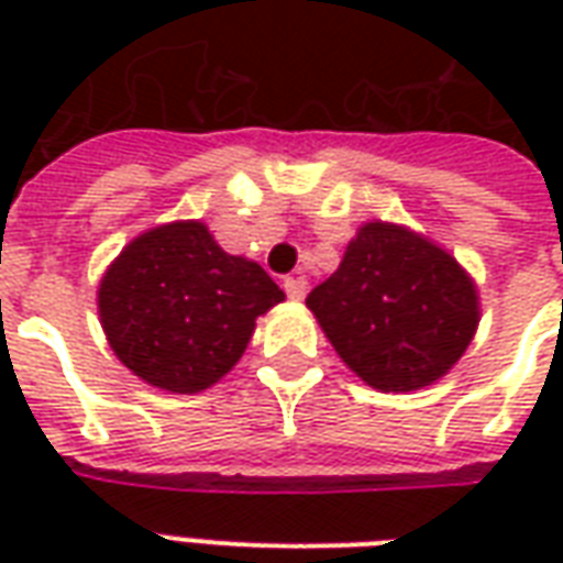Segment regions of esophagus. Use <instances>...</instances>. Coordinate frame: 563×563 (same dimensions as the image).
I'll use <instances>...</instances> for the list:
<instances>
[{
    "label": "esophagus",
    "mask_w": 563,
    "mask_h": 563,
    "mask_svg": "<svg viewBox=\"0 0 563 563\" xmlns=\"http://www.w3.org/2000/svg\"><path fill=\"white\" fill-rule=\"evenodd\" d=\"M283 289H286V295H289L292 301H301L307 295V280L305 277H286V280H283Z\"/></svg>",
    "instance_id": "esophagus-1"
}]
</instances>
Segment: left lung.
I'll use <instances>...</instances> for the list:
<instances>
[{"mask_svg":"<svg viewBox=\"0 0 563 563\" xmlns=\"http://www.w3.org/2000/svg\"><path fill=\"white\" fill-rule=\"evenodd\" d=\"M307 307L343 365L379 391L446 377L479 325V292L449 250L398 222L371 220Z\"/></svg>","mask_w":563,"mask_h":563,"instance_id":"1","label":"left lung"}]
</instances>
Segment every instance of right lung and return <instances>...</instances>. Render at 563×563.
Returning <instances> with one entry per match:
<instances>
[{
    "label": "right lung",
    "mask_w": 563,
    "mask_h": 563,
    "mask_svg": "<svg viewBox=\"0 0 563 563\" xmlns=\"http://www.w3.org/2000/svg\"><path fill=\"white\" fill-rule=\"evenodd\" d=\"M96 298L104 338L135 377L196 395L241 362L256 319L286 295L258 262L225 253L205 222L177 220L132 238Z\"/></svg>",
    "instance_id": "right-lung-1"
}]
</instances>
